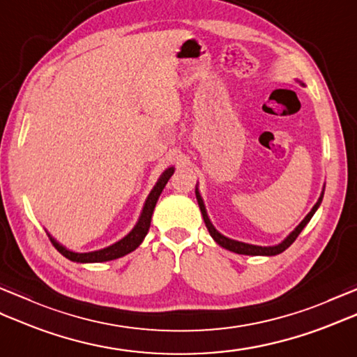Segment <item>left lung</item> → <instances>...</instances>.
<instances>
[{
	"instance_id": "obj_1",
	"label": "left lung",
	"mask_w": 357,
	"mask_h": 357,
	"mask_svg": "<svg viewBox=\"0 0 357 357\" xmlns=\"http://www.w3.org/2000/svg\"><path fill=\"white\" fill-rule=\"evenodd\" d=\"M299 82H301V81H299ZM301 84L304 86V82H301ZM324 192H325V185H324V188H322V193H321V196H319V199H317V202L313 206L312 211H310V213H308L304 219H302V222H301L298 227H296V229H294L290 234H288V236H287L282 242H279L278 245L261 247V245L247 244V242L234 241V239H230V238L224 236L222 233H219V231L215 229V225L211 224L210 218H208V215H207V210H206V206H204V201H202V196H201V193H199L198 185H196V188H195L196 199H198L201 213H202V218H204V222H206V227H207V230H208V233H210V236L213 238L216 244H219L222 248L230 250V252H233V253L248 255V256H276V255H279V253L285 252V250H287L288 247H290V245L293 244V242L296 241V238L299 236V233H301L302 230H304V227L310 222V219L313 218V215L316 213V210L319 208L321 202H322V198H324Z\"/></svg>"
}]
</instances>
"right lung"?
Listing matches in <instances>:
<instances>
[{
	"instance_id": "right-lung-1",
	"label": "right lung",
	"mask_w": 357,
	"mask_h": 357,
	"mask_svg": "<svg viewBox=\"0 0 357 357\" xmlns=\"http://www.w3.org/2000/svg\"><path fill=\"white\" fill-rule=\"evenodd\" d=\"M173 172H174V167H169V169H165L162 172V174L158 179V183L155 184L153 188H151V192L147 196L146 204H144L138 222H136V225L133 227L130 233L126 234L123 239L115 242V244H112V245L101 248V250H95V252L78 253V252H73V250L66 248L63 244H59V242L55 238H53L50 233H47V236L50 238L52 244L55 245L58 252L61 253L63 256H66L67 259L73 261V262H79V264L107 262V261L118 259V257H123L128 253H132L133 250H136L141 245V242L144 241L146 234L149 233L150 222H151V215H153L155 206H156V202L159 199V196H161V193L164 190L165 184L169 183V179L172 178Z\"/></svg>"
}]
</instances>
